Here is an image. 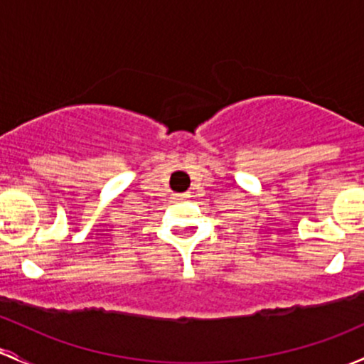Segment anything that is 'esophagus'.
Here are the masks:
<instances>
[{
  "mask_svg": "<svg viewBox=\"0 0 364 364\" xmlns=\"http://www.w3.org/2000/svg\"><path fill=\"white\" fill-rule=\"evenodd\" d=\"M173 197H174L176 202H185V200H188V198H190V193H174Z\"/></svg>",
  "mask_w": 364,
  "mask_h": 364,
  "instance_id": "1",
  "label": "esophagus"
}]
</instances>
